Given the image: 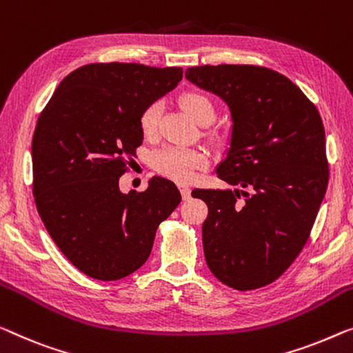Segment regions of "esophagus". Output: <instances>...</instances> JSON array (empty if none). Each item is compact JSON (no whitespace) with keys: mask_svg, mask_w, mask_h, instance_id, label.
<instances>
[{"mask_svg":"<svg viewBox=\"0 0 353 353\" xmlns=\"http://www.w3.org/2000/svg\"><path fill=\"white\" fill-rule=\"evenodd\" d=\"M179 190H181V194H182V199L183 201H188V199L192 198V190H190V187H181L179 188Z\"/></svg>","mask_w":353,"mask_h":353,"instance_id":"obj_1","label":"esophagus"}]
</instances>
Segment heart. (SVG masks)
Returning a JSON list of instances; mask_svg holds the SVG:
<instances>
[{
    "instance_id": "obj_1",
    "label": "heart",
    "mask_w": 353,
    "mask_h": 353,
    "mask_svg": "<svg viewBox=\"0 0 353 353\" xmlns=\"http://www.w3.org/2000/svg\"><path fill=\"white\" fill-rule=\"evenodd\" d=\"M181 104L193 120L199 125H209L215 117V106L208 94L201 92H187L181 97ZM159 104L147 106L139 117V126L143 134L154 136L159 126ZM206 157L201 152L185 150L179 147H165L155 152L152 157V165L160 174L166 176L179 183H187L196 174V170L204 166Z\"/></svg>"
}]
</instances>
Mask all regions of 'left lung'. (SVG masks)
<instances>
[{
    "mask_svg": "<svg viewBox=\"0 0 353 353\" xmlns=\"http://www.w3.org/2000/svg\"><path fill=\"white\" fill-rule=\"evenodd\" d=\"M185 77L228 104L230 150L217 176L234 190H193L208 204L203 247L212 274L234 290L274 282L303 250L328 185L317 108L270 68H188Z\"/></svg>",
    "mask_w": 353,
    "mask_h": 353,
    "instance_id": "left-lung-1",
    "label": "left lung"
}]
</instances>
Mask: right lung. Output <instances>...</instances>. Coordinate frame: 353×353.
Here are the masks:
<instances>
[{
    "mask_svg": "<svg viewBox=\"0 0 353 353\" xmlns=\"http://www.w3.org/2000/svg\"><path fill=\"white\" fill-rule=\"evenodd\" d=\"M182 68L90 63L68 74L36 123L33 194L42 223L83 274L119 281L149 259L159 225L181 192L154 176L144 192H120L143 144L141 112L182 81Z\"/></svg>",
    "mask_w": 353,
    "mask_h": 353,
    "instance_id": "1",
    "label": "right lung"
}]
</instances>
